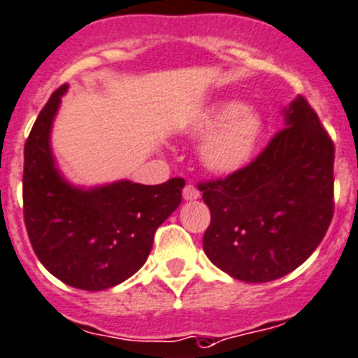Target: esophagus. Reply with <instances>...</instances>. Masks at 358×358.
<instances>
[{
    "mask_svg": "<svg viewBox=\"0 0 358 358\" xmlns=\"http://www.w3.org/2000/svg\"><path fill=\"white\" fill-rule=\"evenodd\" d=\"M183 199L185 201L199 199V190H197L194 185H187L185 189H183Z\"/></svg>",
    "mask_w": 358,
    "mask_h": 358,
    "instance_id": "esophagus-1",
    "label": "esophagus"
}]
</instances>
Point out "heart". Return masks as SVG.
I'll return each mask as SVG.
<instances>
[{
	"label": "heart",
	"mask_w": 358,
	"mask_h": 358,
	"mask_svg": "<svg viewBox=\"0 0 358 358\" xmlns=\"http://www.w3.org/2000/svg\"><path fill=\"white\" fill-rule=\"evenodd\" d=\"M190 136L204 141L201 162L210 173L231 176L253 162L266 136V120L253 106L225 99L208 106L190 126Z\"/></svg>",
	"instance_id": "heart-1"
}]
</instances>
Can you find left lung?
<instances>
[{"instance_id":"obj_1","label":"left lung","mask_w":358,"mask_h":358,"mask_svg":"<svg viewBox=\"0 0 358 358\" xmlns=\"http://www.w3.org/2000/svg\"><path fill=\"white\" fill-rule=\"evenodd\" d=\"M282 113L285 127L252 164L199 185L211 211L204 253L241 282L292 273L320 245L334 213V143L301 96Z\"/></svg>"}]
</instances>
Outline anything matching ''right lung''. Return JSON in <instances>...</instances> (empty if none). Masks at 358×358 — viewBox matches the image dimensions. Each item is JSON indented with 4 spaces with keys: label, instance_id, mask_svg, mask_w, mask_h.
I'll return each mask as SVG.
<instances>
[{
    "label": "right lung",
    "instance_id": "1",
    "mask_svg": "<svg viewBox=\"0 0 358 358\" xmlns=\"http://www.w3.org/2000/svg\"><path fill=\"white\" fill-rule=\"evenodd\" d=\"M66 91L62 85L50 96L24 147V222L48 273L69 287L98 292L126 282L147 262L155 231L182 203L185 180L161 185L117 180L96 187L68 182L50 147Z\"/></svg>",
    "mask_w": 358,
    "mask_h": 358
}]
</instances>
